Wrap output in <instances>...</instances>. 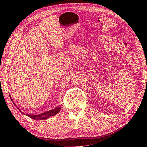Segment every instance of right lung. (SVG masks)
<instances>
[{"label":"right lung","mask_w":147,"mask_h":147,"mask_svg":"<svg viewBox=\"0 0 147 147\" xmlns=\"http://www.w3.org/2000/svg\"><path fill=\"white\" fill-rule=\"evenodd\" d=\"M10 98H11V100L12 101V99L11 98V95H10ZM13 102V101H12ZM13 104L14 105V106H16V108H17L18 110H19L20 112H21L22 114L23 115H25L27 116V117L31 118L32 119H34V120H45L47 119H48V118H50L51 117H53V116H55V115H57L58 113L59 112L60 110H61V106H57V107H55V109H52V110H50V111H46V112H44L42 113H40V114H38V115H33V114H24V113H22L21 111L19 109H18V107L16 106L15 105V103L13 102Z\"/></svg>","instance_id":"obj_1"}]
</instances>
